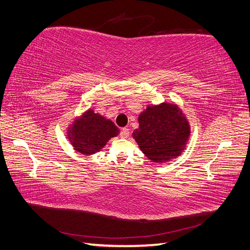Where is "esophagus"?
I'll return each mask as SVG.
<instances>
[{
	"instance_id": "34e87169",
	"label": "esophagus",
	"mask_w": 250,
	"mask_h": 250,
	"mask_svg": "<svg viewBox=\"0 0 250 250\" xmlns=\"http://www.w3.org/2000/svg\"><path fill=\"white\" fill-rule=\"evenodd\" d=\"M121 137L122 138H128L129 137V129L128 128H123L121 130Z\"/></svg>"
}]
</instances>
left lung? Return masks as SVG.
<instances>
[{"instance_id":"obj_1","label":"left lung","mask_w":250,"mask_h":250,"mask_svg":"<svg viewBox=\"0 0 250 250\" xmlns=\"http://www.w3.org/2000/svg\"><path fill=\"white\" fill-rule=\"evenodd\" d=\"M138 121L139 128L132 132V138L151 162H169L180 156L185 149L190 126L175 104L147 106Z\"/></svg>"}]
</instances>
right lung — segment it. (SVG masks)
Listing matches in <instances>:
<instances>
[{"label": "right lung", "mask_w": 250, "mask_h": 250, "mask_svg": "<svg viewBox=\"0 0 250 250\" xmlns=\"http://www.w3.org/2000/svg\"><path fill=\"white\" fill-rule=\"evenodd\" d=\"M119 132L120 129L112 121L88 109L68 127L67 137L75 151L93 155L101 151Z\"/></svg>", "instance_id": "1"}]
</instances>
